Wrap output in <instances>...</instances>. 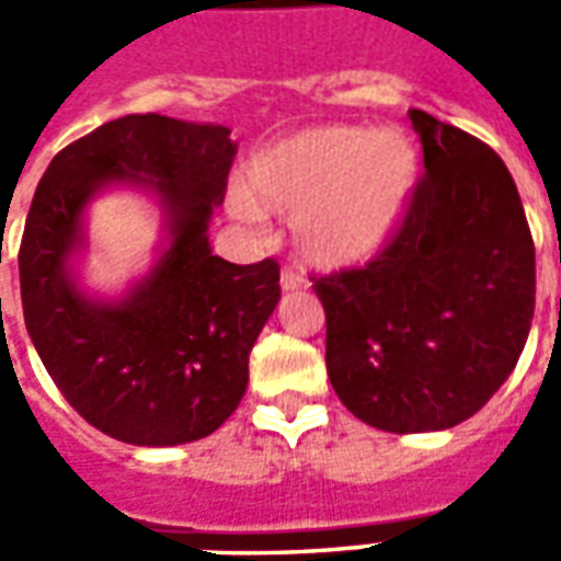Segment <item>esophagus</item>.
Returning a JSON list of instances; mask_svg holds the SVG:
<instances>
[{
	"instance_id": "obj_1",
	"label": "esophagus",
	"mask_w": 561,
	"mask_h": 561,
	"mask_svg": "<svg viewBox=\"0 0 561 561\" xmlns=\"http://www.w3.org/2000/svg\"><path fill=\"white\" fill-rule=\"evenodd\" d=\"M279 285H282V291H304L306 288L304 273H297L294 267H285L279 276Z\"/></svg>"
}]
</instances>
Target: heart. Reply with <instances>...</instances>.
<instances>
[{"label": "heart", "instance_id": "b5f03b06", "mask_svg": "<svg viewBox=\"0 0 561 561\" xmlns=\"http://www.w3.org/2000/svg\"><path fill=\"white\" fill-rule=\"evenodd\" d=\"M421 180V156L402 131L312 126L257 149L243 171L237 219H291L304 261L345 270L378 255L400 228Z\"/></svg>", "mask_w": 561, "mask_h": 561}]
</instances>
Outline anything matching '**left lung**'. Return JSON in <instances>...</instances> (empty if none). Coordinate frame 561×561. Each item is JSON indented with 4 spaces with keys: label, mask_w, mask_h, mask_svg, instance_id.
Wrapping results in <instances>:
<instances>
[{
    "label": "left lung",
    "mask_w": 561,
    "mask_h": 561,
    "mask_svg": "<svg viewBox=\"0 0 561 561\" xmlns=\"http://www.w3.org/2000/svg\"><path fill=\"white\" fill-rule=\"evenodd\" d=\"M423 176L366 267L312 279L342 405L385 433L469 421L514 373L535 316V243L505 161L409 111Z\"/></svg>",
    "instance_id": "1"
}]
</instances>
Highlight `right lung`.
Masks as SVG:
<instances>
[{
    "instance_id": "right-lung-1",
    "label": "right lung",
    "mask_w": 561,
    "mask_h": 561,
    "mask_svg": "<svg viewBox=\"0 0 561 561\" xmlns=\"http://www.w3.org/2000/svg\"><path fill=\"white\" fill-rule=\"evenodd\" d=\"M237 144L225 126L128 114L56 152L20 243V297L35 352L71 409L140 447L216 433L249 385V352L279 304V264H231L209 249ZM160 197L169 249L123 301H95L70 273L82 213L102 187ZM2 304V300H0Z\"/></svg>"
}]
</instances>
